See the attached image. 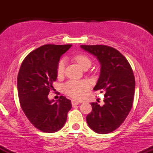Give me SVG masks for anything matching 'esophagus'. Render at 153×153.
I'll return each mask as SVG.
<instances>
[{
    "instance_id": "obj_1",
    "label": "esophagus",
    "mask_w": 153,
    "mask_h": 153,
    "mask_svg": "<svg viewBox=\"0 0 153 153\" xmlns=\"http://www.w3.org/2000/svg\"><path fill=\"white\" fill-rule=\"evenodd\" d=\"M80 102L78 101H75V100H72V105L73 106H75V105H78Z\"/></svg>"
}]
</instances>
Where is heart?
<instances>
[{
  "label": "heart",
  "instance_id": "heart-1",
  "mask_svg": "<svg viewBox=\"0 0 153 153\" xmlns=\"http://www.w3.org/2000/svg\"><path fill=\"white\" fill-rule=\"evenodd\" d=\"M75 61L84 69L85 67L91 65V59L85 54H78L74 57ZM65 59H62L59 60L57 65V72L59 75L64 73L65 68ZM63 91L73 99H80L83 96L85 92L88 88V84L85 81H77V80H70L65 83L62 86Z\"/></svg>",
  "mask_w": 153,
  "mask_h": 153
}]
</instances>
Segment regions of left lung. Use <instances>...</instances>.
Returning <instances> with one entry per match:
<instances>
[{
  "label": "left lung",
  "mask_w": 153,
  "mask_h": 153,
  "mask_svg": "<svg viewBox=\"0 0 153 153\" xmlns=\"http://www.w3.org/2000/svg\"><path fill=\"white\" fill-rule=\"evenodd\" d=\"M97 58L101 73L94 91L104 93L103 106L91 103L92 111L87 115L88 127L99 134H107L124 122L132 106L135 79L127 59L118 50L106 45H81Z\"/></svg>",
  "instance_id": "1"
}]
</instances>
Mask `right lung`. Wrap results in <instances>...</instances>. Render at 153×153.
Segmentation results:
<instances>
[{
  "mask_svg": "<svg viewBox=\"0 0 153 153\" xmlns=\"http://www.w3.org/2000/svg\"><path fill=\"white\" fill-rule=\"evenodd\" d=\"M71 45H45L29 53L23 61L17 88L21 106L28 119L40 131L54 133L63 127L71 100L61 96L58 100L48 99L53 82L57 80V65Z\"/></svg>",
  "mask_w": 153,
  "mask_h": 153,
  "instance_id": "add662e5",
  "label": "right lung"
}]
</instances>
